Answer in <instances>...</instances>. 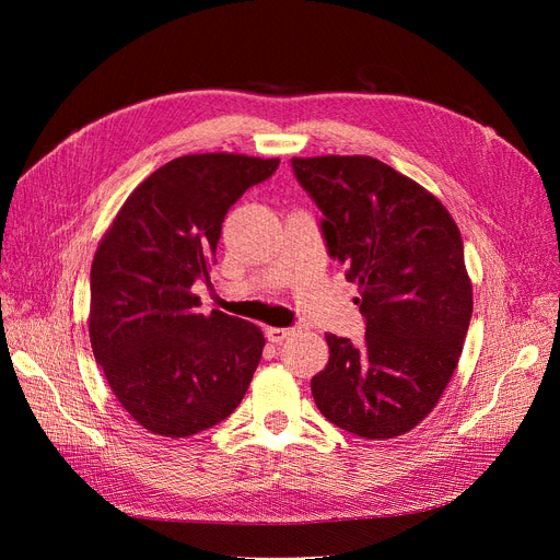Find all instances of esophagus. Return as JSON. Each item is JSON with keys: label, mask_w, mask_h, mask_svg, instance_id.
<instances>
[{"label": "esophagus", "mask_w": 560, "mask_h": 560, "mask_svg": "<svg viewBox=\"0 0 560 560\" xmlns=\"http://www.w3.org/2000/svg\"><path fill=\"white\" fill-rule=\"evenodd\" d=\"M300 327H268L265 329V336H268L270 342H283L285 338H290L292 334H295Z\"/></svg>", "instance_id": "34e87169"}]
</instances>
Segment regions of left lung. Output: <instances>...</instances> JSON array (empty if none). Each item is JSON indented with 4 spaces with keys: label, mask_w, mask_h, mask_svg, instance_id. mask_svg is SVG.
Returning a JSON list of instances; mask_svg holds the SVG:
<instances>
[{
    "label": "left lung",
    "mask_w": 560,
    "mask_h": 560,
    "mask_svg": "<svg viewBox=\"0 0 560 560\" xmlns=\"http://www.w3.org/2000/svg\"><path fill=\"white\" fill-rule=\"evenodd\" d=\"M322 211L331 258L359 283L365 338L327 336L329 363L311 378L331 424L370 440L418 427L445 393L472 319L460 231L422 186L370 156L292 159Z\"/></svg>",
    "instance_id": "8db88e82"
}]
</instances>
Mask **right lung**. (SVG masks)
Masks as SVG:
<instances>
[{"instance_id":"right-lung-1","label":"right lung","mask_w":560,"mask_h":560,"mask_svg":"<svg viewBox=\"0 0 560 560\" xmlns=\"http://www.w3.org/2000/svg\"><path fill=\"white\" fill-rule=\"evenodd\" d=\"M279 159L192 154L129 195L91 270V342L108 386L147 431L186 438L243 401L265 338L247 319L199 311L231 206Z\"/></svg>"}]
</instances>
